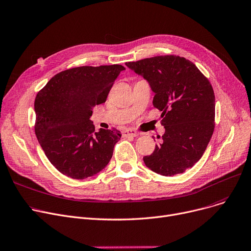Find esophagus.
<instances>
[{"instance_id": "34e87169", "label": "esophagus", "mask_w": 251, "mask_h": 251, "mask_svg": "<svg viewBox=\"0 0 251 251\" xmlns=\"http://www.w3.org/2000/svg\"><path fill=\"white\" fill-rule=\"evenodd\" d=\"M123 136L125 138H127V137H137V136H139V132L136 131L135 129L127 128V129H125L123 131Z\"/></svg>"}]
</instances>
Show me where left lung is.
Returning a JSON list of instances; mask_svg holds the SVG:
<instances>
[{
  "instance_id": "obj_1",
  "label": "left lung",
  "mask_w": 251,
  "mask_h": 251,
  "mask_svg": "<svg viewBox=\"0 0 251 251\" xmlns=\"http://www.w3.org/2000/svg\"><path fill=\"white\" fill-rule=\"evenodd\" d=\"M126 67L148 81L165 127L146 166L163 176L183 173L201 158L215 128V94L197 66L178 55H158ZM160 138V137H159Z\"/></svg>"
}]
</instances>
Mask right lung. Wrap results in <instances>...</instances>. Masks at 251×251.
Masks as SVG:
<instances>
[{"label": "right lung", "instance_id": "right-lung-1", "mask_svg": "<svg viewBox=\"0 0 251 251\" xmlns=\"http://www.w3.org/2000/svg\"><path fill=\"white\" fill-rule=\"evenodd\" d=\"M122 65L77 67L53 76L37 93L34 130L44 154L64 175L85 179L104 169L122 134L95 131L92 108L106 101Z\"/></svg>", "mask_w": 251, "mask_h": 251}]
</instances>
